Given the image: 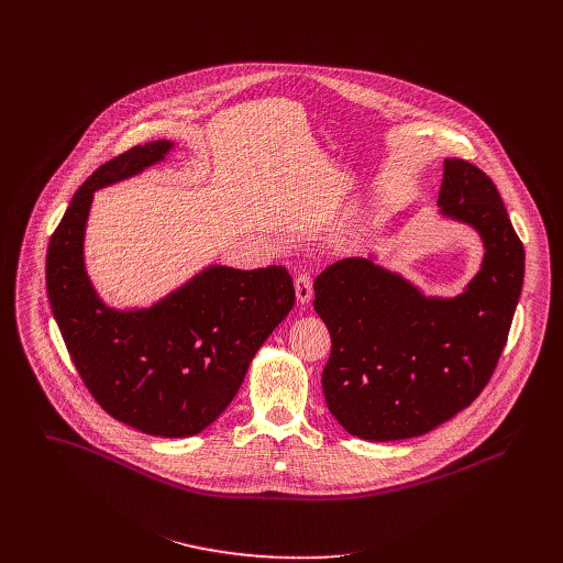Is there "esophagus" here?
Here are the masks:
<instances>
[{
  "mask_svg": "<svg viewBox=\"0 0 563 563\" xmlns=\"http://www.w3.org/2000/svg\"><path fill=\"white\" fill-rule=\"evenodd\" d=\"M314 282L308 273H301L297 279H295V292H297V301L301 306H308L312 301V295H314Z\"/></svg>",
  "mask_w": 563,
  "mask_h": 563,
  "instance_id": "obj_1",
  "label": "esophagus"
}]
</instances>
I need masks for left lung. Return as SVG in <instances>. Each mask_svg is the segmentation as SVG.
Segmentation results:
<instances>
[{
  "mask_svg": "<svg viewBox=\"0 0 563 563\" xmlns=\"http://www.w3.org/2000/svg\"><path fill=\"white\" fill-rule=\"evenodd\" d=\"M438 206L475 228L485 249L462 295L424 297L368 257L340 260L314 282V310L331 335L324 401L362 440L416 438L460 413L482 395L507 342L525 246L494 181L471 162L446 158Z\"/></svg>",
  "mask_w": 563,
  "mask_h": 563,
  "instance_id": "left-lung-1",
  "label": "left lung"
}]
</instances>
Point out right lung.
<instances>
[{
	"label": "right lung",
	"mask_w": 563,
	"mask_h": 563,
	"mask_svg": "<svg viewBox=\"0 0 563 563\" xmlns=\"http://www.w3.org/2000/svg\"><path fill=\"white\" fill-rule=\"evenodd\" d=\"M168 141L101 164L74 195L47 246V297L84 386L112 418L162 438H188L236 397L246 368L295 306L284 266H208L152 308L114 310L84 268V230L97 188L164 161Z\"/></svg>",
	"instance_id": "right-lung-1"
}]
</instances>
